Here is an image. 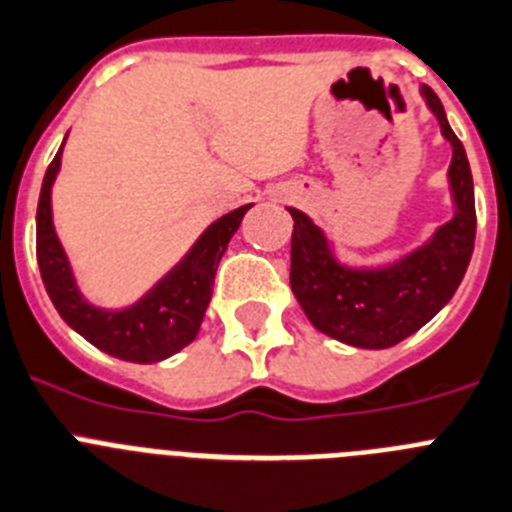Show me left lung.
<instances>
[{"label": "left lung", "instance_id": "8db88e82", "mask_svg": "<svg viewBox=\"0 0 512 512\" xmlns=\"http://www.w3.org/2000/svg\"><path fill=\"white\" fill-rule=\"evenodd\" d=\"M420 95L451 144L448 190L453 216L410 252L355 265L337 255L322 226L299 208L291 234V291L322 335L363 350H384L415 335L453 299L474 252L477 213L469 159L451 131L441 100L422 84Z\"/></svg>", "mask_w": 512, "mask_h": 512}]
</instances>
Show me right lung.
<instances>
[{"label": "right lung", "mask_w": 512, "mask_h": 512, "mask_svg": "<svg viewBox=\"0 0 512 512\" xmlns=\"http://www.w3.org/2000/svg\"><path fill=\"white\" fill-rule=\"evenodd\" d=\"M64 144L48 164L41 201H38V216H35L38 268H41L43 286L53 306L71 330L79 332L97 350L121 361L159 363L180 353L201 330L219 260L224 257L229 239L237 234L244 213L250 211L252 203L234 208L213 221L201 237L195 239L193 247L133 304L121 306V309H105V306L92 304L82 293L69 255L53 226L51 190L61 170Z\"/></svg>", "instance_id": "right-lung-1"}]
</instances>
